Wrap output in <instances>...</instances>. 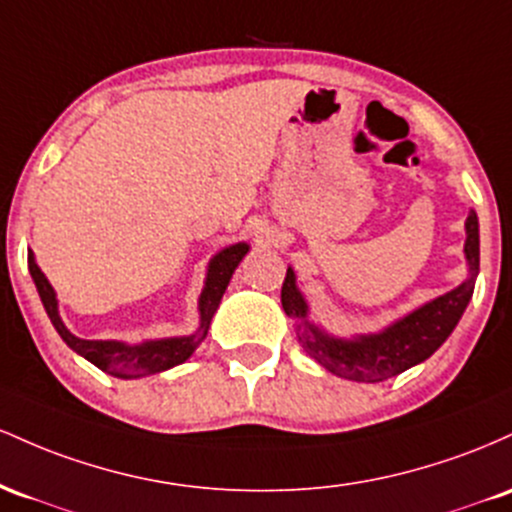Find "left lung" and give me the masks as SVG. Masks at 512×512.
I'll list each match as a JSON object with an SVG mask.
<instances>
[{"instance_id": "left-lung-1", "label": "left lung", "mask_w": 512, "mask_h": 512, "mask_svg": "<svg viewBox=\"0 0 512 512\" xmlns=\"http://www.w3.org/2000/svg\"><path fill=\"white\" fill-rule=\"evenodd\" d=\"M464 254L469 261V280L455 287L438 300L423 304L421 309L411 312L396 324L375 336H360L355 341L324 336L317 326L307 321V302L295 285V273L287 268L280 302L287 317L300 319L304 329L302 343L333 375H341L355 382H384L409 367L423 363L438 350L445 338L450 336L457 321L462 319L464 309L474 295V280L479 273V220L472 210L467 217V244Z\"/></svg>"}]
</instances>
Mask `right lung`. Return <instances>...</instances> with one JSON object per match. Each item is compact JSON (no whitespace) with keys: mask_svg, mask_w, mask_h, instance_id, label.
I'll list each match as a JSON object with an SVG mask.
<instances>
[{"mask_svg":"<svg viewBox=\"0 0 512 512\" xmlns=\"http://www.w3.org/2000/svg\"><path fill=\"white\" fill-rule=\"evenodd\" d=\"M249 246L246 244H234L229 249L220 251L210 261L208 268V280H205V290L200 295V329L195 336H183V338H164V341H147L140 346H125L118 341H84V338L72 336L67 331V326L62 324L60 314H57V300L55 290L50 287L48 278L33 261V254H28V271H31L33 283L38 287V295L43 300L45 312H48L50 321H53L55 331L60 333L62 341L70 346L74 353H79L82 358L94 363L99 370L108 372L113 377H123V380H132V377H145L154 375V372H164L169 367L181 365L183 360L191 358V353L208 336L212 314L220 307L222 295H225L229 278H232L234 268L239 266L241 258L246 256Z\"/></svg>","mask_w":512,"mask_h":512,"instance_id":"1","label":"right lung"}]
</instances>
